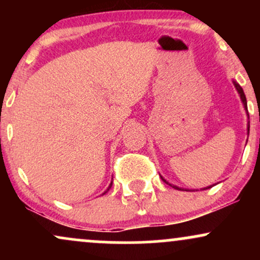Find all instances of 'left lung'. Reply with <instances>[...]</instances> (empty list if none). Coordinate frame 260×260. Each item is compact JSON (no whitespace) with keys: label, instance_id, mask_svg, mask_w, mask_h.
<instances>
[{"label":"left lung","instance_id":"obj_1","mask_svg":"<svg viewBox=\"0 0 260 260\" xmlns=\"http://www.w3.org/2000/svg\"><path fill=\"white\" fill-rule=\"evenodd\" d=\"M232 83H234V85H235L236 90H237L238 95H240V99H241V101H242L243 109H244V111H246V116H247V134H248V136H249V113H248V109H247V99H246V95H244L243 89L241 88V85L238 84V83L236 82L235 79H232ZM160 177H161V180H162L164 182H165L166 184H169V186H171L172 188H175V189H177V190H187V192H188V190H194V189H187V188H182V187L175 186V184L170 183V182H169L168 180H165V178H164L162 176H161V175H160ZM214 186H215V184H213V186H208V187H205V188H202V190H204V189H209V188H211V187H214Z\"/></svg>","mask_w":260,"mask_h":260}]
</instances>
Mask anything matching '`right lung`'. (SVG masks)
<instances>
[{
    "label": "right lung",
    "instance_id": "add662e5",
    "mask_svg": "<svg viewBox=\"0 0 260 260\" xmlns=\"http://www.w3.org/2000/svg\"><path fill=\"white\" fill-rule=\"evenodd\" d=\"M111 186H112V180H111V183H110L109 184V187H107V189L105 190V192H104L103 193V194H101V196H104V194H105V193H107V192H109V190H110V188H111Z\"/></svg>",
    "mask_w": 260,
    "mask_h": 260
}]
</instances>
